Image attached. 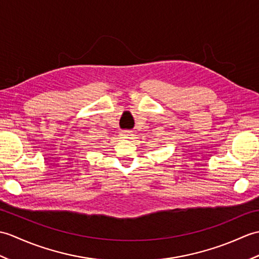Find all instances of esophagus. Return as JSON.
Segmentation results:
<instances>
[{
  "label": "esophagus",
  "instance_id": "obj_1",
  "mask_svg": "<svg viewBox=\"0 0 259 259\" xmlns=\"http://www.w3.org/2000/svg\"><path fill=\"white\" fill-rule=\"evenodd\" d=\"M131 136H133V133L129 130H123L120 133V137L122 139H129V138H131Z\"/></svg>",
  "mask_w": 259,
  "mask_h": 259
}]
</instances>
